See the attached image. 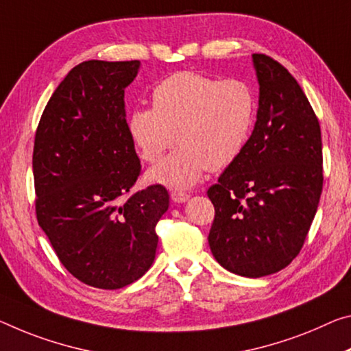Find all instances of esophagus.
<instances>
[{"mask_svg": "<svg viewBox=\"0 0 351 351\" xmlns=\"http://www.w3.org/2000/svg\"><path fill=\"white\" fill-rule=\"evenodd\" d=\"M171 199H173L175 203H186L189 198H191V195H189V193H186V192H171Z\"/></svg>", "mask_w": 351, "mask_h": 351, "instance_id": "34e87169", "label": "esophagus"}]
</instances>
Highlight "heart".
Segmentation results:
<instances>
[{
  "mask_svg": "<svg viewBox=\"0 0 351 351\" xmlns=\"http://www.w3.org/2000/svg\"><path fill=\"white\" fill-rule=\"evenodd\" d=\"M152 108H138L128 119V134L141 158L154 164L167 149L173 153L148 171V180L187 189L206 170L231 165L242 154L256 119V95L243 80H219L178 71L152 92Z\"/></svg>",
  "mask_w": 351,
  "mask_h": 351,
  "instance_id": "obj_1",
  "label": "heart"
}]
</instances>
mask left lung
Listing matches in <instances>:
<instances>
[{"label":"left lung","mask_w":351,"mask_h":351,"mask_svg":"<svg viewBox=\"0 0 351 351\" xmlns=\"http://www.w3.org/2000/svg\"><path fill=\"white\" fill-rule=\"evenodd\" d=\"M259 82L254 130L208 197L214 258L231 274L261 278L285 269L302 250L324 186L320 125L289 71L253 54Z\"/></svg>","instance_id":"obj_1"}]
</instances>
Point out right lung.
<instances>
[{
    "label": "right lung",
    "mask_w": 351,
    "mask_h": 351,
    "mask_svg": "<svg viewBox=\"0 0 351 351\" xmlns=\"http://www.w3.org/2000/svg\"><path fill=\"white\" fill-rule=\"evenodd\" d=\"M138 60H86L69 71L38 121L32 153L38 225L84 285L120 289L152 267L169 192L154 184L121 202L141 175L125 88Z\"/></svg>",
    "instance_id": "obj_1"
}]
</instances>
